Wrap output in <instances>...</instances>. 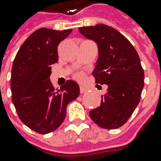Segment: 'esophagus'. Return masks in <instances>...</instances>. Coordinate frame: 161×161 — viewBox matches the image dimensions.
<instances>
[{
  "label": "esophagus",
  "mask_w": 161,
  "mask_h": 161,
  "mask_svg": "<svg viewBox=\"0 0 161 161\" xmlns=\"http://www.w3.org/2000/svg\"><path fill=\"white\" fill-rule=\"evenodd\" d=\"M87 90H87L86 88L82 87V86H81L80 88V92L81 94H83V93H85V92H87Z\"/></svg>",
  "instance_id": "esophagus-1"
}]
</instances>
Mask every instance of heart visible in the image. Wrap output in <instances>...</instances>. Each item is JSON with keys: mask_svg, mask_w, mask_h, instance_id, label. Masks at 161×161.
Wrapping results in <instances>:
<instances>
[{"mask_svg": "<svg viewBox=\"0 0 161 161\" xmlns=\"http://www.w3.org/2000/svg\"><path fill=\"white\" fill-rule=\"evenodd\" d=\"M75 78L77 79L78 80L82 81L84 79H85V75H84V73H82V72H79V73H77V74L75 75Z\"/></svg>", "mask_w": 161, "mask_h": 161, "instance_id": "1", "label": "heart"}]
</instances>
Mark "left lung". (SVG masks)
<instances>
[{
	"label": "left lung",
	"instance_id": "1",
	"mask_svg": "<svg viewBox=\"0 0 161 161\" xmlns=\"http://www.w3.org/2000/svg\"><path fill=\"white\" fill-rule=\"evenodd\" d=\"M85 37L95 41L98 58L93 76L96 83L107 84L99 107L90 118L104 129L124 125L138 106L144 86V71L135 48L125 36L104 24L79 28Z\"/></svg>",
	"mask_w": 161,
	"mask_h": 161
}]
</instances>
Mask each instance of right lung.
Returning <instances> with one entry per match:
<instances>
[{
	"label": "right lung",
	"mask_w": 161,
	"mask_h": 161,
	"mask_svg": "<svg viewBox=\"0 0 161 161\" xmlns=\"http://www.w3.org/2000/svg\"><path fill=\"white\" fill-rule=\"evenodd\" d=\"M71 31L36 30L22 44L13 61L11 100L22 123L41 134L51 133L63 124L67 105L80 94L77 82L67 80L55 90L49 78L51 65L58 62L57 47Z\"/></svg>",
	"instance_id": "add662e5"
}]
</instances>
